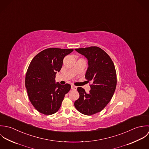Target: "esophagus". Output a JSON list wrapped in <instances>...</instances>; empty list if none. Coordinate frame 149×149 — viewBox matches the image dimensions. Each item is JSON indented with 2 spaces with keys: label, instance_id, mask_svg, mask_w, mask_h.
<instances>
[{
  "label": "esophagus",
  "instance_id": "1",
  "mask_svg": "<svg viewBox=\"0 0 149 149\" xmlns=\"http://www.w3.org/2000/svg\"><path fill=\"white\" fill-rule=\"evenodd\" d=\"M71 89L74 90H76L77 89V87L75 86L74 85H71Z\"/></svg>",
  "mask_w": 149,
  "mask_h": 149
}]
</instances>
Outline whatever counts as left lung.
Returning <instances> with one entry per match:
<instances>
[{"mask_svg": "<svg viewBox=\"0 0 149 149\" xmlns=\"http://www.w3.org/2000/svg\"><path fill=\"white\" fill-rule=\"evenodd\" d=\"M75 50L88 60L85 78L92 84L89 93L81 87L77 88L79 98L74 105L79 112L90 116L101 111L111 101L116 87V72L113 62L101 48L90 47Z\"/></svg>", "mask_w": 149, "mask_h": 149, "instance_id": "1", "label": "left lung"}]
</instances>
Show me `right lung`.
Instances as JSON below:
<instances>
[{"label":"right lung","mask_w":149,"mask_h":149,"mask_svg":"<svg viewBox=\"0 0 149 149\" xmlns=\"http://www.w3.org/2000/svg\"><path fill=\"white\" fill-rule=\"evenodd\" d=\"M73 50L47 48L31 61L26 74L25 86L30 102L39 112L45 115L57 112L65 94L71 89L70 84L55 83V75L62 67L64 58Z\"/></svg>","instance_id":"obj_1"}]
</instances>
